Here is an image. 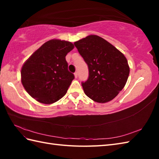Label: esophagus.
Masks as SVG:
<instances>
[{"instance_id":"1","label":"esophagus","mask_w":159,"mask_h":159,"mask_svg":"<svg viewBox=\"0 0 159 159\" xmlns=\"http://www.w3.org/2000/svg\"><path fill=\"white\" fill-rule=\"evenodd\" d=\"M74 76H75L76 79L78 77V72H76L75 73H74Z\"/></svg>"}]
</instances>
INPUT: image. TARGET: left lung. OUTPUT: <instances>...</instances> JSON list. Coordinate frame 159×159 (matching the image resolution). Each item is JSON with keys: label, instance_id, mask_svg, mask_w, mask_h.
<instances>
[{"label": "left lung", "instance_id": "left-lung-1", "mask_svg": "<svg viewBox=\"0 0 159 159\" xmlns=\"http://www.w3.org/2000/svg\"><path fill=\"white\" fill-rule=\"evenodd\" d=\"M74 44L89 70L88 79L81 83L84 92L97 102L113 100L122 90L129 75L126 57L98 35H89Z\"/></svg>", "mask_w": 159, "mask_h": 159}]
</instances>
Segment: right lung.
<instances>
[{"mask_svg": "<svg viewBox=\"0 0 159 159\" xmlns=\"http://www.w3.org/2000/svg\"><path fill=\"white\" fill-rule=\"evenodd\" d=\"M73 48L70 42L52 39L29 57L22 67L21 78L30 96L39 102L52 104L65 95L74 79L66 60Z\"/></svg>", "mask_w": 159, "mask_h": 159, "instance_id": "right-lung-1", "label": "right lung"}]
</instances>
